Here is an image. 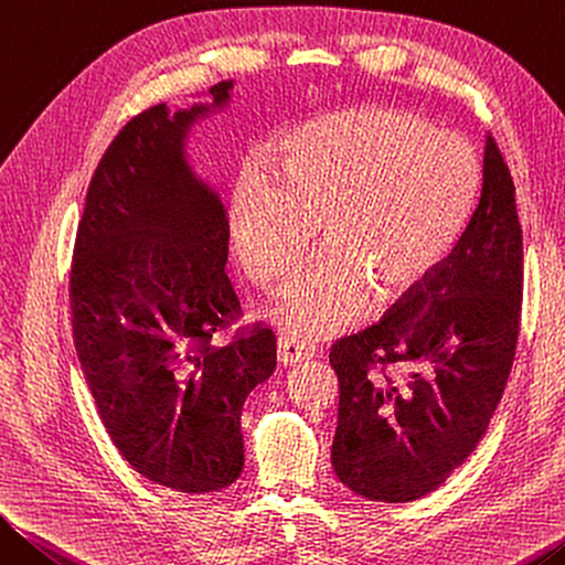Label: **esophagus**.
I'll return each instance as SVG.
<instances>
[{
    "instance_id": "obj_1",
    "label": "esophagus",
    "mask_w": 565,
    "mask_h": 565,
    "mask_svg": "<svg viewBox=\"0 0 565 565\" xmlns=\"http://www.w3.org/2000/svg\"><path fill=\"white\" fill-rule=\"evenodd\" d=\"M312 355H316V345L305 343V340L292 335L277 338V363L280 365L302 363V360H310Z\"/></svg>"
}]
</instances>
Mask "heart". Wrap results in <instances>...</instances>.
<instances>
[{"label":"heart","instance_id":"obj_1","mask_svg":"<svg viewBox=\"0 0 565 565\" xmlns=\"http://www.w3.org/2000/svg\"><path fill=\"white\" fill-rule=\"evenodd\" d=\"M478 195L463 137L383 107H353L288 135L270 164H247L230 202L235 253L255 280L290 270L273 300L298 338H322L413 292L458 243Z\"/></svg>","mask_w":565,"mask_h":565}]
</instances>
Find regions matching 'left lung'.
<instances>
[{
  "label": "left lung",
  "instance_id": "obj_1",
  "mask_svg": "<svg viewBox=\"0 0 565 565\" xmlns=\"http://www.w3.org/2000/svg\"><path fill=\"white\" fill-rule=\"evenodd\" d=\"M521 298L515 188L488 135L478 205L450 255L383 320L330 348L340 483L367 501L408 503L466 463L511 375Z\"/></svg>",
  "mask_w": 565,
  "mask_h": 565
}]
</instances>
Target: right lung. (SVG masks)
<instances>
[{"mask_svg":"<svg viewBox=\"0 0 565 565\" xmlns=\"http://www.w3.org/2000/svg\"><path fill=\"white\" fill-rule=\"evenodd\" d=\"M233 79L212 87L225 105ZM210 105H154L92 174L70 267L72 338L109 440L137 473L212 493L243 473L239 413L275 370V332L243 316L225 275L230 222L184 157Z\"/></svg>","mask_w":565,"mask_h":565,"instance_id":"obj_1","label":"right lung"}]
</instances>
